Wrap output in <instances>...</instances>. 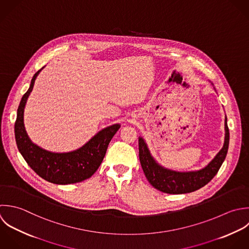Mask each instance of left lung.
Here are the masks:
<instances>
[{
    "mask_svg": "<svg viewBox=\"0 0 249 249\" xmlns=\"http://www.w3.org/2000/svg\"><path fill=\"white\" fill-rule=\"evenodd\" d=\"M229 140L230 133L227 125V117H225L224 144L215 157L201 170L178 172L167 169L160 165L151 155L145 141L140 137L139 155L141 165L147 180L157 190L168 194H184L194 192L204 187L215 177L226 158L229 147Z\"/></svg>",
    "mask_w": 249,
    "mask_h": 249,
    "instance_id": "8db88e82",
    "label": "left lung"
}]
</instances>
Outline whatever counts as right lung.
I'll use <instances>...</instances> for the list:
<instances>
[{
    "mask_svg": "<svg viewBox=\"0 0 249 249\" xmlns=\"http://www.w3.org/2000/svg\"><path fill=\"white\" fill-rule=\"evenodd\" d=\"M43 68L34 74L17 109L14 133L18 150L31 169L48 182L66 185L83 181L91 178L100 167L108 143L120 128V124L104 128L81 147L69 152H51L34 143L25 129L24 109L35 80Z\"/></svg>",
    "mask_w": 249,
    "mask_h": 249,
    "instance_id": "right-lung-1",
    "label": "right lung"
}]
</instances>
